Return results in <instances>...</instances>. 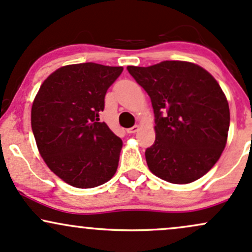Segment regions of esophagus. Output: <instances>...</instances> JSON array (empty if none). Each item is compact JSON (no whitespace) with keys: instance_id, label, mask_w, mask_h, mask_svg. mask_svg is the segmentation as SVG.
I'll return each mask as SVG.
<instances>
[{"instance_id":"obj_1","label":"esophagus","mask_w":252,"mask_h":252,"mask_svg":"<svg viewBox=\"0 0 252 252\" xmlns=\"http://www.w3.org/2000/svg\"><path fill=\"white\" fill-rule=\"evenodd\" d=\"M137 130H139V126H131V128L126 129V132H128V134H134V132H136Z\"/></svg>"}]
</instances>
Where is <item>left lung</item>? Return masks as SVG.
<instances>
[{
	"instance_id": "obj_1",
	"label": "left lung",
	"mask_w": 252,
	"mask_h": 252,
	"mask_svg": "<svg viewBox=\"0 0 252 252\" xmlns=\"http://www.w3.org/2000/svg\"><path fill=\"white\" fill-rule=\"evenodd\" d=\"M126 69L154 110L156 141L145 153L149 170L173 184L197 181L219 160L227 141L229 107L217 80L183 61Z\"/></svg>"
}]
</instances>
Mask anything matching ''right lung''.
<instances>
[{
	"mask_svg": "<svg viewBox=\"0 0 252 252\" xmlns=\"http://www.w3.org/2000/svg\"><path fill=\"white\" fill-rule=\"evenodd\" d=\"M122 71L92 62L64 65L35 95L31 124L37 147L50 170L71 187H98L117 171L123 142L99 122V113Z\"/></svg>",
	"mask_w": 252,
	"mask_h": 252,
	"instance_id": "add662e5",
	"label": "right lung"
}]
</instances>
